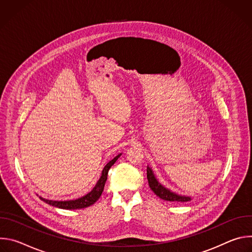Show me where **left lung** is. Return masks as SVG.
<instances>
[{
    "mask_svg": "<svg viewBox=\"0 0 252 252\" xmlns=\"http://www.w3.org/2000/svg\"><path fill=\"white\" fill-rule=\"evenodd\" d=\"M147 176H148V181L151 189L161 199L166 200V201H176V202H187L191 200L190 196L183 195V194H178L168 189H166L164 186H162L158 179L157 178L154 170L150 165L147 167Z\"/></svg>",
    "mask_w": 252,
    "mask_h": 252,
    "instance_id": "obj_1",
    "label": "left lung"
}]
</instances>
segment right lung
<instances>
[{
    "label": "right lung",
    "instance_id": "add662e5",
    "mask_svg": "<svg viewBox=\"0 0 252 252\" xmlns=\"http://www.w3.org/2000/svg\"><path fill=\"white\" fill-rule=\"evenodd\" d=\"M122 156V154L118 155L116 158H114L112 160H110L107 162L102 171H101V175L99 177V179L97 181V183L95 184L94 188L86 195L77 198V199H73V200H51V199H46L42 196H40V199H42L43 201H45L46 203L53 205L55 207H59V208H63V209H80V208H85L88 207L90 205H93L101 195L102 191H103V188L105 185V182L107 179V172H109L110 168L115 164V162L119 159V158Z\"/></svg>",
    "mask_w": 252,
    "mask_h": 252
}]
</instances>
